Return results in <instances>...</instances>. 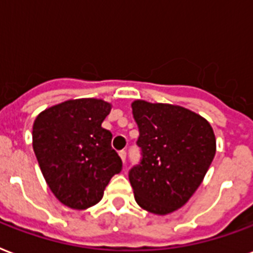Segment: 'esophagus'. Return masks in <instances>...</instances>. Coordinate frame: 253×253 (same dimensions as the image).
<instances>
[{"instance_id": "esophagus-1", "label": "esophagus", "mask_w": 253, "mask_h": 253, "mask_svg": "<svg viewBox=\"0 0 253 253\" xmlns=\"http://www.w3.org/2000/svg\"><path fill=\"white\" fill-rule=\"evenodd\" d=\"M126 151H125V150H122V151H119V157H121V159H122V162L123 163H125V162H126Z\"/></svg>"}]
</instances>
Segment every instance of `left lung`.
Returning <instances> with one entry per match:
<instances>
[{"label":"left lung","mask_w":253,"mask_h":253,"mask_svg":"<svg viewBox=\"0 0 253 253\" xmlns=\"http://www.w3.org/2000/svg\"><path fill=\"white\" fill-rule=\"evenodd\" d=\"M140 162L128 171L136 203L166 215L188 202L216 151L210 123L180 106L135 101Z\"/></svg>","instance_id":"1"}]
</instances>
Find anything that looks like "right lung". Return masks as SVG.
I'll list each match as a JSON object with an SVG mask.
<instances>
[{
  "label": "right lung",
  "mask_w": 253,
  "mask_h": 253,
  "mask_svg": "<svg viewBox=\"0 0 253 253\" xmlns=\"http://www.w3.org/2000/svg\"><path fill=\"white\" fill-rule=\"evenodd\" d=\"M111 105L102 99L66 101L42 111L33 126V148L46 183L61 203L86 210L103 196L110 179L122 171L102 127Z\"/></svg>",
  "instance_id": "obj_1"
}]
</instances>
